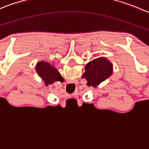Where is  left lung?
Listing matches in <instances>:
<instances>
[{"label":"left lung","mask_w":149,"mask_h":149,"mask_svg":"<svg viewBox=\"0 0 149 149\" xmlns=\"http://www.w3.org/2000/svg\"><path fill=\"white\" fill-rule=\"evenodd\" d=\"M112 63L106 58H96L85 66L83 77L87 81V85L97 87L101 82L107 79L112 74Z\"/></svg>","instance_id":"left-lung-1"}]
</instances>
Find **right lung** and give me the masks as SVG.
<instances>
[{
    "label": "right lung",
    "mask_w": 149,
    "mask_h": 149,
    "mask_svg": "<svg viewBox=\"0 0 149 149\" xmlns=\"http://www.w3.org/2000/svg\"><path fill=\"white\" fill-rule=\"evenodd\" d=\"M36 70L39 76L45 81L46 86L52 84L55 81L63 82V79L60 74L58 70L49 63L40 61L36 65Z\"/></svg>",
    "instance_id": "1"
}]
</instances>
